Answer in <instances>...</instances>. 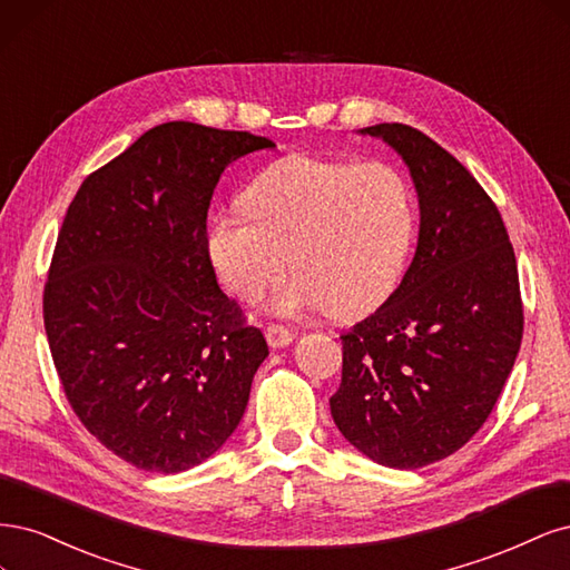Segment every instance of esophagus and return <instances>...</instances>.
Returning a JSON list of instances; mask_svg holds the SVG:
<instances>
[{
  "mask_svg": "<svg viewBox=\"0 0 570 570\" xmlns=\"http://www.w3.org/2000/svg\"><path fill=\"white\" fill-rule=\"evenodd\" d=\"M265 336H267V343L272 347H286L288 343H293V338H296V336H293V332H288V328L282 326V324H269Z\"/></svg>",
  "mask_w": 570,
  "mask_h": 570,
  "instance_id": "esophagus-1",
  "label": "esophagus"
}]
</instances>
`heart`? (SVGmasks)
<instances>
[{
    "instance_id": "1",
    "label": "heart",
    "mask_w": 570,
    "mask_h": 570,
    "mask_svg": "<svg viewBox=\"0 0 570 570\" xmlns=\"http://www.w3.org/2000/svg\"><path fill=\"white\" fill-rule=\"evenodd\" d=\"M242 208L210 223L208 261L242 301H258L296 265L272 301L279 315H370L395 291L416 227L410 179L383 160L288 156L250 181Z\"/></svg>"
}]
</instances>
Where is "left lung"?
Here are the masks:
<instances>
[{"instance_id": "left-lung-1", "label": "left lung", "mask_w": 570, "mask_h": 570, "mask_svg": "<svg viewBox=\"0 0 570 570\" xmlns=\"http://www.w3.org/2000/svg\"><path fill=\"white\" fill-rule=\"evenodd\" d=\"M360 135L410 168L419 242L391 298L341 336L328 405L376 464L421 469L464 448L504 389L523 336L519 269L498 206L443 146L400 122Z\"/></svg>"}]
</instances>
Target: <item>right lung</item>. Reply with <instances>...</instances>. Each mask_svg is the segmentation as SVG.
I'll list each match as a JSON object with an SVG mask.
<instances>
[{
    "label": "right lung",
    "mask_w": 570,
    "mask_h": 570,
    "mask_svg": "<svg viewBox=\"0 0 570 570\" xmlns=\"http://www.w3.org/2000/svg\"><path fill=\"white\" fill-rule=\"evenodd\" d=\"M274 141L173 120L91 173L53 248L45 328L72 412L144 471L206 462L269 355L217 286L206 217L229 163Z\"/></svg>",
    "instance_id": "1"
}]
</instances>
